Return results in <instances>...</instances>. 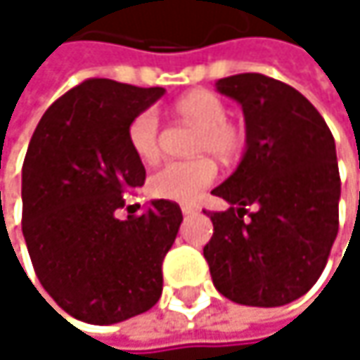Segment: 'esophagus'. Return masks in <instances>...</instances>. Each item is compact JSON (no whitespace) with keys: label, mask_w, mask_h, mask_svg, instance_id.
<instances>
[{"label":"esophagus","mask_w":360,"mask_h":360,"mask_svg":"<svg viewBox=\"0 0 360 360\" xmlns=\"http://www.w3.org/2000/svg\"><path fill=\"white\" fill-rule=\"evenodd\" d=\"M181 212H183V214H195V212H198V206H193V204H183V206H181Z\"/></svg>","instance_id":"34e87169"}]
</instances>
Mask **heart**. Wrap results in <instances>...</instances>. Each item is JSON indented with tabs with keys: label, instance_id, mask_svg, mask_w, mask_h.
Masks as SVG:
<instances>
[{
	"label": "heart",
	"instance_id": "heart-1",
	"mask_svg": "<svg viewBox=\"0 0 360 360\" xmlns=\"http://www.w3.org/2000/svg\"><path fill=\"white\" fill-rule=\"evenodd\" d=\"M183 120L198 124L200 133L195 139L198 154H212L219 160H233L242 146V131L229 122L227 104L210 91H191L175 104ZM127 141L133 154L152 162L160 154V116L154 108L135 114L127 127ZM217 179V165L212 158L202 156L193 160H171L162 165L148 179L150 193L173 202H193L202 189Z\"/></svg>",
	"mask_w": 360,
	"mask_h": 360
}]
</instances>
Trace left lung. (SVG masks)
Returning <instances> with one entry per match:
<instances>
[{
  "label": "left lung",
  "mask_w": 360,
  "mask_h": 360,
  "mask_svg": "<svg viewBox=\"0 0 360 360\" xmlns=\"http://www.w3.org/2000/svg\"><path fill=\"white\" fill-rule=\"evenodd\" d=\"M217 91L244 110L246 152L212 189L229 210L208 212L204 258L225 298L283 307L315 285L338 236L335 141L317 108L281 81L244 72L219 79Z\"/></svg>",
  "instance_id": "left-lung-1"
}]
</instances>
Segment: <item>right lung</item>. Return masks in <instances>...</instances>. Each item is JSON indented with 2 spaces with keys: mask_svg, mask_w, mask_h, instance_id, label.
Returning a JSON list of instances; mask_svg holds the SVG:
<instances>
[{
  "mask_svg": "<svg viewBox=\"0 0 360 360\" xmlns=\"http://www.w3.org/2000/svg\"><path fill=\"white\" fill-rule=\"evenodd\" d=\"M165 96L89 79L41 116L22 165V236L45 292L70 317L112 325L150 311L162 294V260L183 214L152 200L120 221L124 193L146 169L127 141L135 114Z\"/></svg>",
  "mask_w": 360,
  "mask_h": 360,
  "instance_id": "add662e5",
  "label": "right lung"
}]
</instances>
